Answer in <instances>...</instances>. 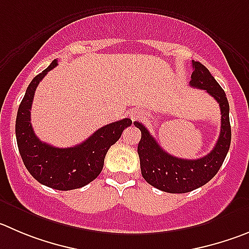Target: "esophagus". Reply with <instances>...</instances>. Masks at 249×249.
<instances>
[{
	"label": "esophagus",
	"instance_id": "1",
	"mask_svg": "<svg viewBox=\"0 0 249 249\" xmlns=\"http://www.w3.org/2000/svg\"><path fill=\"white\" fill-rule=\"evenodd\" d=\"M129 117L132 122H135V120H138L141 117V113L139 110H136V109H132V110L129 111Z\"/></svg>",
	"mask_w": 249,
	"mask_h": 249
}]
</instances>
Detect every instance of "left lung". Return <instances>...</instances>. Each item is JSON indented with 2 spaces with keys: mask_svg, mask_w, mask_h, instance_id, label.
I'll use <instances>...</instances> for the list:
<instances>
[{
  "mask_svg": "<svg viewBox=\"0 0 249 249\" xmlns=\"http://www.w3.org/2000/svg\"><path fill=\"white\" fill-rule=\"evenodd\" d=\"M190 86L204 89L216 99L221 110V131L216 145L206 156L198 160L178 159L163 150L141 123L135 125L141 131L138 146L141 174L152 187L167 193H188L211 180L222 166L231 145L230 106L225 90L199 61H193Z\"/></svg>",
  "mask_w": 249,
  "mask_h": 249,
  "instance_id": "1",
  "label": "left lung"
}]
</instances>
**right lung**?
<instances>
[{"label": "right lung", "mask_w": 249, "mask_h": 249, "mask_svg": "<svg viewBox=\"0 0 249 249\" xmlns=\"http://www.w3.org/2000/svg\"><path fill=\"white\" fill-rule=\"evenodd\" d=\"M56 65L54 60L28 86L18 108L16 136L23 163L39 183L53 189L71 190L85 187L98 177L109 147L119 140L132 122L125 118L106 125L73 147H54L39 140L30 123V108L39 82Z\"/></svg>", "instance_id": "obj_1"}]
</instances>
